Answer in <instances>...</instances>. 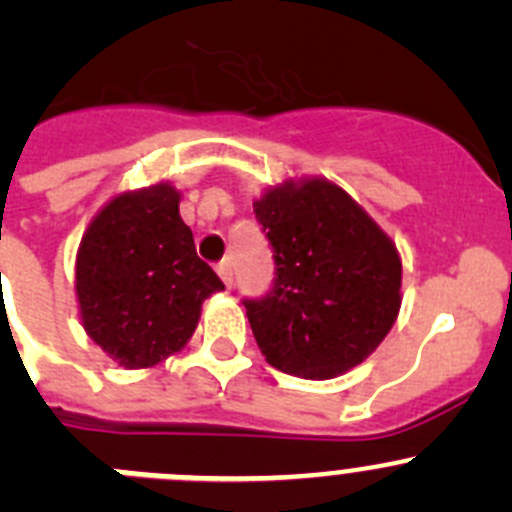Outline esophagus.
I'll return each mask as SVG.
<instances>
[{"instance_id":"1","label":"esophagus","mask_w":512,"mask_h":512,"mask_svg":"<svg viewBox=\"0 0 512 512\" xmlns=\"http://www.w3.org/2000/svg\"><path fill=\"white\" fill-rule=\"evenodd\" d=\"M217 275L219 278H222V283L227 285V288H232V283H234V278H232V262L229 260H222L217 265Z\"/></svg>"}]
</instances>
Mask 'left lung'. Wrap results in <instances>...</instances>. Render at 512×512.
<instances>
[{"label":"left lung","instance_id":"1","mask_svg":"<svg viewBox=\"0 0 512 512\" xmlns=\"http://www.w3.org/2000/svg\"><path fill=\"white\" fill-rule=\"evenodd\" d=\"M275 252V283L245 300L270 366L323 381L371 356L401 308V257L361 204L323 176L288 179L252 202Z\"/></svg>","mask_w":512,"mask_h":512}]
</instances>
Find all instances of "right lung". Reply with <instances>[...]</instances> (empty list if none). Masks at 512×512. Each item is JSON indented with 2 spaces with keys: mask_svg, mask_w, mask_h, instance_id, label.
Here are the masks:
<instances>
[{
  "mask_svg": "<svg viewBox=\"0 0 512 512\" xmlns=\"http://www.w3.org/2000/svg\"><path fill=\"white\" fill-rule=\"evenodd\" d=\"M169 181L116 194L85 229L75 257L80 321L123 369H148L179 353L202 303L224 290L197 257Z\"/></svg>",
  "mask_w": 512,
  "mask_h": 512,
  "instance_id": "right-lung-1",
  "label": "right lung"
}]
</instances>
